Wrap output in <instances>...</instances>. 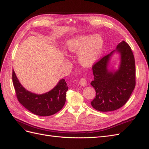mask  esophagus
Listing matches in <instances>:
<instances>
[{"mask_svg":"<svg viewBox=\"0 0 149 149\" xmlns=\"http://www.w3.org/2000/svg\"><path fill=\"white\" fill-rule=\"evenodd\" d=\"M79 84L81 85V86H83V87H84V86H86L87 85V83H86V79L85 78H81L80 79V81H79Z\"/></svg>","mask_w":149,"mask_h":149,"instance_id":"34e87169","label":"esophagus"}]
</instances>
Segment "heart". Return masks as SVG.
Wrapping results in <instances>:
<instances>
[{"instance_id":"b5f03b06","label":"heart","mask_w":149,"mask_h":149,"mask_svg":"<svg viewBox=\"0 0 149 149\" xmlns=\"http://www.w3.org/2000/svg\"><path fill=\"white\" fill-rule=\"evenodd\" d=\"M102 46L103 41L101 37L86 35L68 40L65 48L67 52L78 53V63L84 68H90L99 60Z\"/></svg>"}]
</instances>
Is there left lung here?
Returning <instances> with one entry per match:
<instances>
[{"instance_id":"left-lung-1","label":"left lung","mask_w":149,"mask_h":149,"mask_svg":"<svg viewBox=\"0 0 149 149\" xmlns=\"http://www.w3.org/2000/svg\"><path fill=\"white\" fill-rule=\"evenodd\" d=\"M115 52L120 54L118 68L109 69L111 57ZM94 79L91 84L96 90V97L91 106L101 112L119 109L127 102L136 86V66L131 48L122 41L116 49L103 57L93 66Z\"/></svg>"}]
</instances>
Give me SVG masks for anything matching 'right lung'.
Instances as JSON below:
<instances>
[{
    "instance_id": "add662e5",
    "label": "right lung",
    "mask_w": 149,
    "mask_h": 149,
    "mask_svg": "<svg viewBox=\"0 0 149 149\" xmlns=\"http://www.w3.org/2000/svg\"><path fill=\"white\" fill-rule=\"evenodd\" d=\"M12 81L19 102L35 115H53L60 111L65 105L68 88L64 79H60L50 91L42 94H35L26 90L20 83L13 70Z\"/></svg>"
}]
</instances>
